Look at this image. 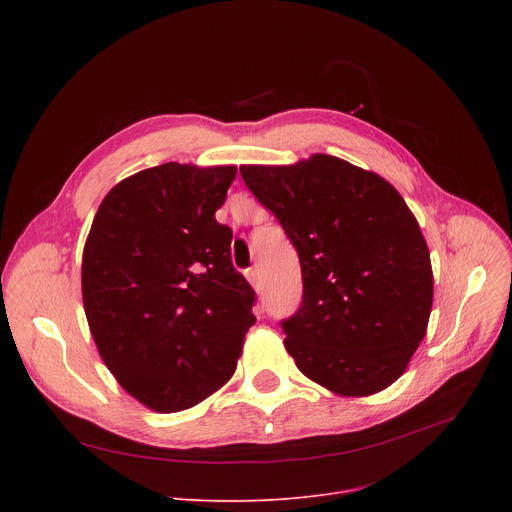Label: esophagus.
Listing matches in <instances>:
<instances>
[{"label": "esophagus", "mask_w": 512, "mask_h": 512, "mask_svg": "<svg viewBox=\"0 0 512 512\" xmlns=\"http://www.w3.org/2000/svg\"><path fill=\"white\" fill-rule=\"evenodd\" d=\"M245 276H247V280L251 282V286H253L255 290H259V272L255 270V267H251V270H247Z\"/></svg>", "instance_id": "1"}]
</instances>
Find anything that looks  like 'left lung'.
Segmentation results:
<instances>
[{
	"instance_id": "8db88e82",
	"label": "left lung",
	"mask_w": 512,
	"mask_h": 512,
	"mask_svg": "<svg viewBox=\"0 0 512 512\" xmlns=\"http://www.w3.org/2000/svg\"><path fill=\"white\" fill-rule=\"evenodd\" d=\"M299 253L303 301L282 321L288 355L340 396L405 373L427 332L434 274L413 211L382 176L315 153L292 166H240Z\"/></svg>"
}]
</instances>
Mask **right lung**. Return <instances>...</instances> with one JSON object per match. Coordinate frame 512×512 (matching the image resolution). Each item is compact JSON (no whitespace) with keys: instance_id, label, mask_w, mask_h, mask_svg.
Wrapping results in <instances>:
<instances>
[{"instance_id":"right-lung-1","label":"right lung","mask_w":512,"mask_h":512,"mask_svg":"<svg viewBox=\"0 0 512 512\" xmlns=\"http://www.w3.org/2000/svg\"><path fill=\"white\" fill-rule=\"evenodd\" d=\"M236 166L168 161L118 182L83 251V305L118 384L157 413L222 388L255 324V290L215 220Z\"/></svg>"}]
</instances>
